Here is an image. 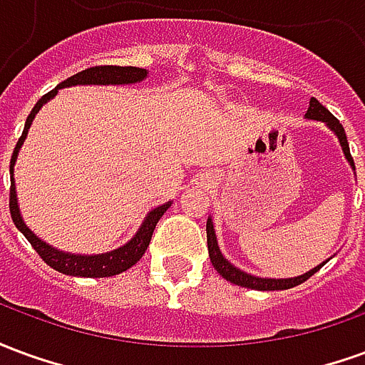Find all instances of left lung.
<instances>
[{
  "label": "left lung",
  "instance_id": "obj_1",
  "mask_svg": "<svg viewBox=\"0 0 365 365\" xmlns=\"http://www.w3.org/2000/svg\"><path fill=\"white\" fill-rule=\"evenodd\" d=\"M307 119H317V120H322V123H327V125L334 130V135L338 136L340 144H342L344 156L354 166L352 154H350V146H348V140H346V133H344V127H342V123H340V120H338L336 117H334V115L324 107V105L319 103L314 97L311 99L309 109H307ZM207 248H209V256H211V264L215 266V269H217V272H219L227 282L235 283V285H240V287H248V289H258V291L289 289V287H295V285H301L303 282H307L311 275L317 274V272L324 266V262H322L321 266H317V268H313L311 272L299 275V277H289V279H266V277H256V275L246 274V272H242V269L235 268V266H232V264H230V262L221 254L219 246H217V237H215V229H213V222H211V219L207 221Z\"/></svg>",
  "mask_w": 365,
  "mask_h": 365
}]
</instances>
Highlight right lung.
I'll return each mask as SVG.
<instances>
[{"instance_id":"right-lung-1","label":"right lung","mask_w":365,"mask_h":365,"mask_svg":"<svg viewBox=\"0 0 365 365\" xmlns=\"http://www.w3.org/2000/svg\"><path fill=\"white\" fill-rule=\"evenodd\" d=\"M146 78V70L144 68H135V66H91L88 70H82L78 74L70 76L68 80H64L62 83H58V88H68V86H78V83H136ZM56 90L44 93L36 105L33 107V111L27 117V123H25V128H23V135L17 140V146L13 150L11 156V168L9 172L13 174V164H15V158H17V152H19V146L25 140L27 136V130L31 127V123L35 119V113L43 107V103H46L51 97L56 96ZM170 207V203L162 207H156L154 211L148 213V217L144 219L143 227L138 229V232L135 235V238L127 242L125 246H120L117 250L107 254H97V256H76V254H66L60 252V250H54L52 246H48L46 242H43L41 238H36L29 227L23 222L19 215V207H17V195H15V187H13V178H11V191H9V211H11V219L15 222V227L25 235L31 246L35 248L36 254L43 258L52 269H56L60 274L66 275H78V277H111V275L123 274L127 272L130 266H135L136 262L143 258V254L146 252V248L150 245L152 232L156 229V222L160 221V217L166 213V209Z\"/></svg>"}]
</instances>
